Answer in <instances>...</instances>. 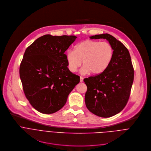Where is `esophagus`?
<instances>
[{"mask_svg": "<svg viewBox=\"0 0 151 151\" xmlns=\"http://www.w3.org/2000/svg\"><path fill=\"white\" fill-rule=\"evenodd\" d=\"M83 77L81 76V77H80V82H83Z\"/></svg>", "mask_w": 151, "mask_h": 151, "instance_id": "34e87169", "label": "esophagus"}]
</instances>
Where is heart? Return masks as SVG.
Wrapping results in <instances>:
<instances>
[{
    "label": "heart",
    "mask_w": 151,
    "mask_h": 151,
    "mask_svg": "<svg viewBox=\"0 0 151 151\" xmlns=\"http://www.w3.org/2000/svg\"><path fill=\"white\" fill-rule=\"evenodd\" d=\"M114 55V50L108 42L85 40L76 45L73 51L66 54L68 68L70 72H76L81 66L82 75L91 72L97 75L103 73L110 64Z\"/></svg>",
    "instance_id": "1"
}]
</instances>
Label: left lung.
Segmentation results:
<instances>
[{
  "mask_svg": "<svg viewBox=\"0 0 151 151\" xmlns=\"http://www.w3.org/2000/svg\"><path fill=\"white\" fill-rule=\"evenodd\" d=\"M90 38L106 39L114 50V55L103 73L83 79L87 87L85 104L91 113L98 116L111 117L124 108L130 97L134 80L131 57L122 43L108 33Z\"/></svg>",
  "mask_w": 151,
  "mask_h": 151,
  "instance_id": "left-lung-1",
  "label": "left lung"
}]
</instances>
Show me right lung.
<instances>
[{
    "instance_id": "right-lung-1",
    "label": "right lung",
    "mask_w": 151,
    "mask_h": 151,
    "mask_svg": "<svg viewBox=\"0 0 151 151\" xmlns=\"http://www.w3.org/2000/svg\"><path fill=\"white\" fill-rule=\"evenodd\" d=\"M75 36L45 35L26 49L19 67V77L26 98L38 112L51 114L61 109L79 76L68 68L65 52Z\"/></svg>"
}]
</instances>
